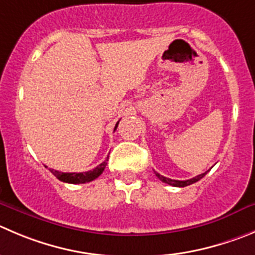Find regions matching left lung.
<instances>
[{"instance_id": "left-lung-1", "label": "left lung", "mask_w": 255, "mask_h": 255, "mask_svg": "<svg viewBox=\"0 0 255 255\" xmlns=\"http://www.w3.org/2000/svg\"><path fill=\"white\" fill-rule=\"evenodd\" d=\"M208 171H209V170H208ZM208 171H205V173H203V174H200V175L195 176V178L189 179V180H174V179H169V178H165V176L160 175V174L156 173V171H155V175H156L157 178H159L160 180L162 181V183H166V184H169V185H173V186H179V188H184V186L190 185V184L196 183V181H199L202 178H204L205 174H207Z\"/></svg>"}]
</instances>
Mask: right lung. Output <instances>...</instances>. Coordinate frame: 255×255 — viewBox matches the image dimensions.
<instances>
[{"instance_id": "add662e5", "label": "right lung", "mask_w": 255, "mask_h": 255, "mask_svg": "<svg viewBox=\"0 0 255 255\" xmlns=\"http://www.w3.org/2000/svg\"><path fill=\"white\" fill-rule=\"evenodd\" d=\"M118 124L115 125V129H114V131H115L116 128H118ZM108 159H109V156H108ZM108 159H106L105 161L101 162L100 165L96 166L95 169H93V170H89V171H85V173H61V171L53 170V169H50V171L53 174V175L56 176L59 180L64 181V183H70V184L89 183V181L95 180L96 178H99V176L103 174V171L105 170L106 165H108Z\"/></svg>"}]
</instances>
